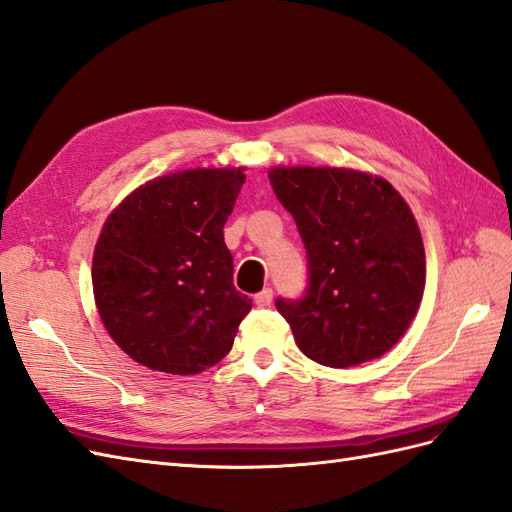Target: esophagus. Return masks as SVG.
<instances>
[{
	"label": "esophagus",
	"mask_w": 512,
	"mask_h": 512,
	"mask_svg": "<svg viewBox=\"0 0 512 512\" xmlns=\"http://www.w3.org/2000/svg\"><path fill=\"white\" fill-rule=\"evenodd\" d=\"M272 287H264V290H261L259 294H255V305L257 307H268V305H272Z\"/></svg>",
	"instance_id": "34e87169"
}]
</instances>
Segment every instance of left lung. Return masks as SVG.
Returning a JSON list of instances; mask_svg holds the SVG:
<instances>
[{
  "mask_svg": "<svg viewBox=\"0 0 512 512\" xmlns=\"http://www.w3.org/2000/svg\"><path fill=\"white\" fill-rule=\"evenodd\" d=\"M268 179L307 251L305 294L277 298L298 348L329 368L385 355L409 329L426 283L409 205L361 170L277 166Z\"/></svg>",
  "mask_w": 512,
  "mask_h": 512,
  "instance_id": "obj_1",
  "label": "left lung"
}]
</instances>
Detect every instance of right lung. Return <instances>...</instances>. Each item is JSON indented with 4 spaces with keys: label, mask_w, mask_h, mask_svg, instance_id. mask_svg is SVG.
<instances>
[{
    "label": "right lung",
    "mask_w": 512,
    "mask_h": 512,
    "mask_svg": "<svg viewBox=\"0 0 512 512\" xmlns=\"http://www.w3.org/2000/svg\"><path fill=\"white\" fill-rule=\"evenodd\" d=\"M242 170L192 168L147 181L101 229L93 257L101 322L131 359L155 372L212 368L253 307L235 290L222 235Z\"/></svg>",
    "instance_id": "right-lung-1"
}]
</instances>
